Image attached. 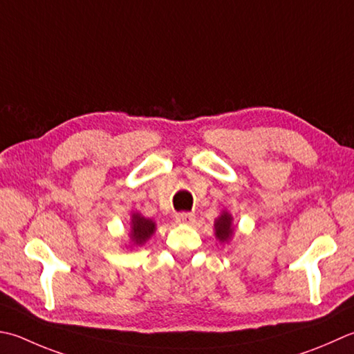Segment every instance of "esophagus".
<instances>
[{
  "label": "esophagus",
  "mask_w": 354,
  "mask_h": 354,
  "mask_svg": "<svg viewBox=\"0 0 354 354\" xmlns=\"http://www.w3.org/2000/svg\"><path fill=\"white\" fill-rule=\"evenodd\" d=\"M176 223L183 225H192L195 223V214L193 213H179L176 214Z\"/></svg>",
  "instance_id": "obj_1"
}]
</instances>
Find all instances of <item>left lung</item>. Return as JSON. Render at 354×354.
Returning <instances> with one entry per match:
<instances>
[{
    "label": "left lung",
    "instance_id": "1",
    "mask_svg": "<svg viewBox=\"0 0 354 354\" xmlns=\"http://www.w3.org/2000/svg\"><path fill=\"white\" fill-rule=\"evenodd\" d=\"M214 238H216L221 244H228L234 234V225H233V216L230 212L223 210L219 216L214 219Z\"/></svg>",
    "mask_w": 354,
    "mask_h": 354
}]
</instances>
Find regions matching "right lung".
Wrapping results in <instances>:
<instances>
[{
  "mask_svg": "<svg viewBox=\"0 0 354 354\" xmlns=\"http://www.w3.org/2000/svg\"><path fill=\"white\" fill-rule=\"evenodd\" d=\"M156 232V223L153 219L145 218L140 212H133L130 214V224L127 236L129 241L124 245L126 248L141 247L147 242Z\"/></svg>",
  "mask_w": 354,
  "mask_h": 354,
  "instance_id": "1",
  "label": "right lung"
}]
</instances>
